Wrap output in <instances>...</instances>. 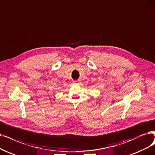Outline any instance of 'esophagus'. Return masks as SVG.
<instances>
[{
	"instance_id": "obj_1",
	"label": "esophagus",
	"mask_w": 155,
	"mask_h": 155,
	"mask_svg": "<svg viewBox=\"0 0 155 155\" xmlns=\"http://www.w3.org/2000/svg\"><path fill=\"white\" fill-rule=\"evenodd\" d=\"M74 83H75V84H79V81H76V82H74Z\"/></svg>"
}]
</instances>
